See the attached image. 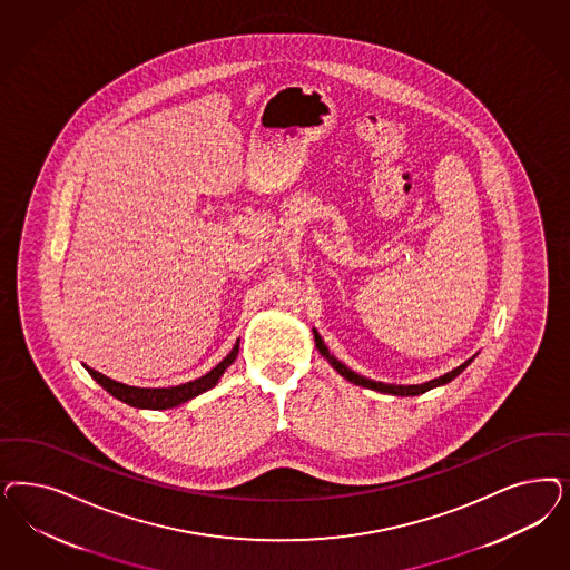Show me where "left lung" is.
Segmentation results:
<instances>
[{"instance_id": "obj_1", "label": "left lung", "mask_w": 570, "mask_h": 570, "mask_svg": "<svg viewBox=\"0 0 570 570\" xmlns=\"http://www.w3.org/2000/svg\"><path fill=\"white\" fill-rule=\"evenodd\" d=\"M313 335L314 344H316V350L321 352V356H323V358L330 363L331 367L335 368L344 380H348L350 384H354V386L368 387V390H375V392H382V394H392V396H417V394H423V392H428V390H432V387L444 386V384L453 382V380L460 375L461 371L468 367V365L476 358V354H474L472 358H468L465 363H461L460 367H455L453 371L444 373L441 377H434V380H430V382H423V384H411V386H401V384L375 382V380H368L365 375H361V373L352 371V368L346 367L342 361H337V358L331 354L330 348H327V346H325V342H323V337L318 335V331L313 330Z\"/></svg>"}]
</instances>
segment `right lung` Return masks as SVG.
Segmentation results:
<instances>
[{
    "instance_id": "1",
    "label": "right lung",
    "mask_w": 570,
    "mask_h": 570,
    "mask_svg": "<svg viewBox=\"0 0 570 570\" xmlns=\"http://www.w3.org/2000/svg\"><path fill=\"white\" fill-rule=\"evenodd\" d=\"M237 354H239V340H237V344L233 346V350L226 354V358L220 361L212 371H207L199 380H193V382H186V384H180V386L171 387L128 386V384H121V382L110 380L107 375L98 373L96 368L88 367V365H83V367L88 368V373L92 375L94 380H96L100 386L109 392L110 396L119 399L121 403L136 406V409L161 411V409H174V406L184 404L186 401L199 396L203 392L212 390V387L220 382L224 371L235 363Z\"/></svg>"
}]
</instances>
